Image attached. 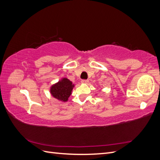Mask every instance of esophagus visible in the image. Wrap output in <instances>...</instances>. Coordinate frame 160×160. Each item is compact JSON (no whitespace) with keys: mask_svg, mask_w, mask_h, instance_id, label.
<instances>
[{"mask_svg":"<svg viewBox=\"0 0 160 160\" xmlns=\"http://www.w3.org/2000/svg\"><path fill=\"white\" fill-rule=\"evenodd\" d=\"M88 82H89V80H88V79H83V80H81V83H82L86 84V83H88Z\"/></svg>","mask_w":160,"mask_h":160,"instance_id":"esophagus-1","label":"esophagus"}]
</instances>
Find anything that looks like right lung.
Masks as SVG:
<instances>
[{"mask_svg": "<svg viewBox=\"0 0 160 160\" xmlns=\"http://www.w3.org/2000/svg\"><path fill=\"white\" fill-rule=\"evenodd\" d=\"M73 87L74 85L72 84L71 81L67 78H63L51 87V93L57 99L67 101L71 94Z\"/></svg>", "mask_w": 160, "mask_h": 160, "instance_id": "add662e5", "label": "right lung"}]
</instances>
